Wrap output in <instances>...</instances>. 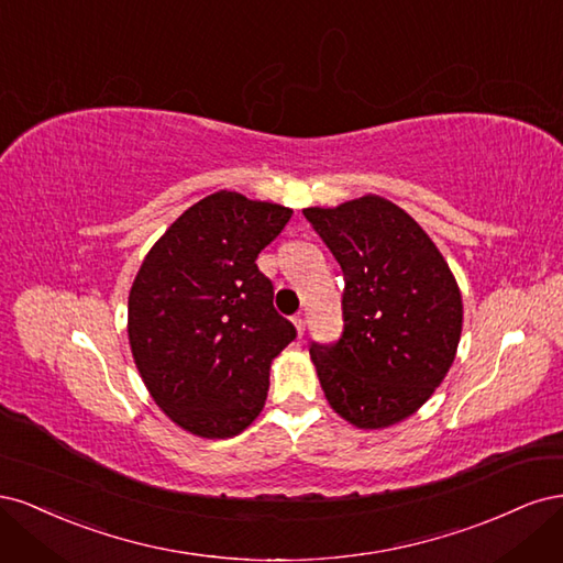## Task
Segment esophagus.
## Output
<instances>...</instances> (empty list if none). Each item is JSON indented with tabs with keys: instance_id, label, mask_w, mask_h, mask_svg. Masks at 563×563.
<instances>
[{
	"instance_id": "1",
	"label": "esophagus",
	"mask_w": 563,
	"mask_h": 563,
	"mask_svg": "<svg viewBox=\"0 0 563 563\" xmlns=\"http://www.w3.org/2000/svg\"><path fill=\"white\" fill-rule=\"evenodd\" d=\"M294 327H296L298 335L305 333V317H302V314H296V317H294Z\"/></svg>"
}]
</instances>
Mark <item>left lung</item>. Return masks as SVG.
<instances>
[{"instance_id": "8db88e82", "label": "left lung", "mask_w": 563, "mask_h": 563, "mask_svg": "<svg viewBox=\"0 0 563 563\" xmlns=\"http://www.w3.org/2000/svg\"><path fill=\"white\" fill-rule=\"evenodd\" d=\"M302 213L345 277L343 335L310 347L323 395L354 428H389L432 397L455 360L457 282L428 232L385 197Z\"/></svg>"}]
</instances>
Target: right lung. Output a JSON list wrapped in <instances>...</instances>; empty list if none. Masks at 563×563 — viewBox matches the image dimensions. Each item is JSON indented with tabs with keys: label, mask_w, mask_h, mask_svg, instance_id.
Returning <instances> with one entry per match:
<instances>
[{
	"label": "right lung",
	"mask_w": 563,
	"mask_h": 563,
	"mask_svg": "<svg viewBox=\"0 0 563 563\" xmlns=\"http://www.w3.org/2000/svg\"><path fill=\"white\" fill-rule=\"evenodd\" d=\"M294 211L220 190L168 228L133 279L129 343L141 378L178 428L228 439L258 418L272 360L296 338L255 265Z\"/></svg>",
	"instance_id": "add662e5"
}]
</instances>
